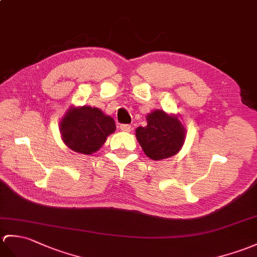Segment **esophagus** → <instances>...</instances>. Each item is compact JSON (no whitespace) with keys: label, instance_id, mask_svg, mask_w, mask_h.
Returning <instances> with one entry per match:
<instances>
[{"label":"esophagus","instance_id":"esophagus-1","mask_svg":"<svg viewBox=\"0 0 257 257\" xmlns=\"http://www.w3.org/2000/svg\"><path fill=\"white\" fill-rule=\"evenodd\" d=\"M120 130L121 131H124V133H129V131L131 130V126L130 124H127V123H122V124H120Z\"/></svg>","mask_w":257,"mask_h":257}]
</instances>
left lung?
<instances>
[{"mask_svg":"<svg viewBox=\"0 0 257 257\" xmlns=\"http://www.w3.org/2000/svg\"><path fill=\"white\" fill-rule=\"evenodd\" d=\"M146 127L136 130L143 152L154 161L171 158L180 151L185 140V129L180 119L163 110H154L147 117Z\"/></svg>","mask_w":257,"mask_h":257,"instance_id":"1","label":"left lung"}]
</instances>
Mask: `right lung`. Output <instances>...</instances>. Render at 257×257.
Returning a JSON list of instances; mask_svg holds the SVG:
<instances>
[{
	"mask_svg": "<svg viewBox=\"0 0 257 257\" xmlns=\"http://www.w3.org/2000/svg\"><path fill=\"white\" fill-rule=\"evenodd\" d=\"M115 129L114 119L89 106L70 108L60 123L65 145L82 154L96 152Z\"/></svg>",
	"mask_w": 257,
	"mask_h": 257,
	"instance_id": "1",
	"label": "right lung"
}]
</instances>
